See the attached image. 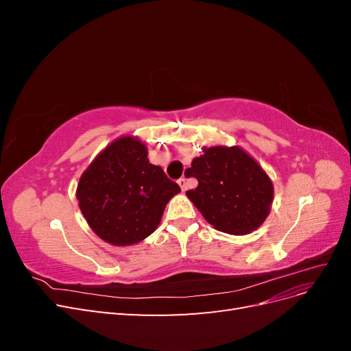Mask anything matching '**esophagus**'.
<instances>
[{"label": "esophagus", "instance_id": "1", "mask_svg": "<svg viewBox=\"0 0 351 351\" xmlns=\"http://www.w3.org/2000/svg\"><path fill=\"white\" fill-rule=\"evenodd\" d=\"M177 183H178L180 189H182V192H186V190H187V182H186V178H184V177H182V178L178 180Z\"/></svg>", "mask_w": 351, "mask_h": 351}]
</instances>
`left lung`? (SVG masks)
I'll return each mask as SVG.
<instances>
[{
  "instance_id": "8db88e82",
  "label": "left lung",
  "mask_w": 351,
  "mask_h": 351,
  "mask_svg": "<svg viewBox=\"0 0 351 351\" xmlns=\"http://www.w3.org/2000/svg\"><path fill=\"white\" fill-rule=\"evenodd\" d=\"M187 173L197 180V187L186 195L215 230L250 234L269 215L274 184L240 146L204 147V155L193 159Z\"/></svg>"
}]
</instances>
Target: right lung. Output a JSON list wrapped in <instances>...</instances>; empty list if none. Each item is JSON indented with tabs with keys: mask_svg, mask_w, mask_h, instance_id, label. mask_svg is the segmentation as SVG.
<instances>
[{
	"mask_svg": "<svg viewBox=\"0 0 351 351\" xmlns=\"http://www.w3.org/2000/svg\"><path fill=\"white\" fill-rule=\"evenodd\" d=\"M177 183L147 159L146 145L121 136L80 176L76 197L92 231L112 246H132L158 228Z\"/></svg>",
	"mask_w": 351,
	"mask_h": 351,
	"instance_id": "add662e5",
	"label": "right lung"
}]
</instances>
